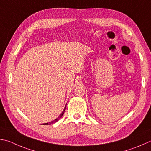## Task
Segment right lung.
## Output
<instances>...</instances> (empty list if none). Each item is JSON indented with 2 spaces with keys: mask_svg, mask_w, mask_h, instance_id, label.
Returning <instances> with one entry per match:
<instances>
[{
  "mask_svg": "<svg viewBox=\"0 0 151 151\" xmlns=\"http://www.w3.org/2000/svg\"><path fill=\"white\" fill-rule=\"evenodd\" d=\"M65 108H66V107H65V109H64V110L63 111V112H62V114L60 115V116H59V117H57V119H55V120H53V121H52V122H49V123H43V125H51V124H53V123H55V122H57V121H59V120L61 119V117L63 116V114H64V112H65Z\"/></svg>",
  "mask_w": 151,
  "mask_h": 151,
  "instance_id": "add662e5",
  "label": "right lung"
}]
</instances>
